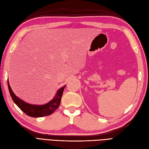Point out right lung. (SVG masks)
Instances as JSON below:
<instances>
[{
	"label": "right lung",
	"instance_id": "add662e5",
	"mask_svg": "<svg viewBox=\"0 0 149 149\" xmlns=\"http://www.w3.org/2000/svg\"><path fill=\"white\" fill-rule=\"evenodd\" d=\"M8 85L9 93H10V95L13 102L27 115L31 117H34V118L48 116L54 112L55 110L59 107L60 102H61L63 90H64L66 86H65L59 89L58 92L56 94V96L49 103L45 104V105H32V104L25 102L24 101L22 100L15 95V93L13 92L10 86H9L8 80Z\"/></svg>",
	"mask_w": 149,
	"mask_h": 149
}]
</instances>
